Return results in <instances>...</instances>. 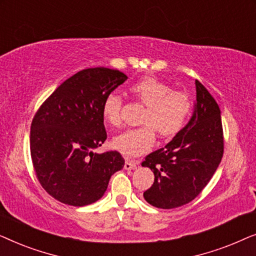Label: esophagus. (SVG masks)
Segmentation results:
<instances>
[{
  "instance_id": "1",
  "label": "esophagus",
  "mask_w": 256,
  "mask_h": 256,
  "mask_svg": "<svg viewBox=\"0 0 256 256\" xmlns=\"http://www.w3.org/2000/svg\"><path fill=\"white\" fill-rule=\"evenodd\" d=\"M140 160H126L124 162V169L126 170H134L138 166Z\"/></svg>"
}]
</instances>
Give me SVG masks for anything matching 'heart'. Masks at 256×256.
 <instances>
[{
  "label": "heart",
  "mask_w": 256,
  "mask_h": 256,
  "mask_svg": "<svg viewBox=\"0 0 256 256\" xmlns=\"http://www.w3.org/2000/svg\"><path fill=\"white\" fill-rule=\"evenodd\" d=\"M136 99L146 106L142 112V126L128 129L115 136L112 144L127 156H138L152 149L155 135L171 138L178 134L190 118L192 100L190 94L174 90L170 84L156 76H143L129 87ZM104 120L112 127L122 124V98L112 92L102 102Z\"/></svg>",
  "instance_id": "obj_1"
}]
</instances>
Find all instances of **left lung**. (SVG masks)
Returning a JSON list of instances; mask_svg holds the SVG:
<instances>
[{"label": "left lung", "instance_id": "1", "mask_svg": "<svg viewBox=\"0 0 256 256\" xmlns=\"http://www.w3.org/2000/svg\"><path fill=\"white\" fill-rule=\"evenodd\" d=\"M197 102L188 124L164 146L146 156L155 180L143 197L158 208H174L194 200L213 174L224 154V132L218 104L196 80Z\"/></svg>", "mask_w": 256, "mask_h": 256}]
</instances>
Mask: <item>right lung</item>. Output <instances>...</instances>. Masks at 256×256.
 Listing matches in <instances>:
<instances>
[{"instance_id": "add662e5", "label": "right lung", "mask_w": 256, "mask_h": 256, "mask_svg": "<svg viewBox=\"0 0 256 256\" xmlns=\"http://www.w3.org/2000/svg\"><path fill=\"white\" fill-rule=\"evenodd\" d=\"M127 80L118 70L85 68L65 80L38 108L31 122L30 152L37 180L64 204L99 200L124 160L118 152H93L107 132L102 102Z\"/></svg>"}]
</instances>
